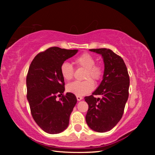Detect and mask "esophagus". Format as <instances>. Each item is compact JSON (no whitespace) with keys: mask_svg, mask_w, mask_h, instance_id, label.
<instances>
[{"mask_svg":"<svg viewBox=\"0 0 155 155\" xmlns=\"http://www.w3.org/2000/svg\"><path fill=\"white\" fill-rule=\"evenodd\" d=\"M77 99L78 101H80L81 100L83 99V97L82 96H77Z\"/></svg>","mask_w":155,"mask_h":155,"instance_id":"esophagus-1","label":"esophagus"}]
</instances>
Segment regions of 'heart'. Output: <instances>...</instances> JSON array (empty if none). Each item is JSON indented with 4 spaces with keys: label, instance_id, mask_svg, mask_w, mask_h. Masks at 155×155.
<instances>
[{
    "label": "heart",
    "instance_id": "heart-1",
    "mask_svg": "<svg viewBox=\"0 0 155 155\" xmlns=\"http://www.w3.org/2000/svg\"><path fill=\"white\" fill-rule=\"evenodd\" d=\"M96 60L93 56L88 53H84L74 60V64L77 67L86 70L83 81H74L67 85V90L77 96H82L90 93L94 90V83L92 81H98L103 75V68L98 65H95ZM61 74L65 81L72 79L74 69L72 65L64 62L61 66ZM91 78V80L90 79Z\"/></svg>",
    "mask_w": 155,
    "mask_h": 155
}]
</instances>
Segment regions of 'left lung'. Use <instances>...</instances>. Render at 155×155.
Segmentation results:
<instances>
[{
  "mask_svg": "<svg viewBox=\"0 0 155 155\" xmlns=\"http://www.w3.org/2000/svg\"><path fill=\"white\" fill-rule=\"evenodd\" d=\"M101 54L104 62L103 81L92 93L85 97L89 108L86 122L91 129L98 133L111 130L122 118L128 98L130 79L124 60L107 48L90 49ZM94 95L101 96L95 98Z\"/></svg>",
  "mask_w": 155,
  "mask_h": 155,
  "instance_id": "obj_1",
  "label": "left lung"
}]
</instances>
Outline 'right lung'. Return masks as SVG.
<instances>
[{"label": "right lung", "instance_id": "obj_1", "mask_svg": "<svg viewBox=\"0 0 155 155\" xmlns=\"http://www.w3.org/2000/svg\"><path fill=\"white\" fill-rule=\"evenodd\" d=\"M78 50L51 47L40 52L31 62L27 77V100L31 115L39 127L49 134H57L69 124L70 114L77 104L74 94L64 92L61 66Z\"/></svg>", "mask_w": 155, "mask_h": 155}]
</instances>
